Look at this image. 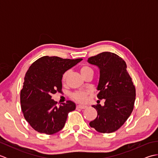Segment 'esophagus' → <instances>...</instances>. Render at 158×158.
<instances>
[{
  "label": "esophagus",
  "instance_id": "obj_1",
  "mask_svg": "<svg viewBox=\"0 0 158 158\" xmlns=\"http://www.w3.org/2000/svg\"><path fill=\"white\" fill-rule=\"evenodd\" d=\"M87 107H88V106H87L86 105H79L77 106V109H86Z\"/></svg>",
  "mask_w": 158,
  "mask_h": 158
}]
</instances>
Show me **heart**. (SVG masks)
Here are the masks:
<instances>
[{
	"instance_id": "obj_1",
	"label": "heart",
	"mask_w": 158,
	"mask_h": 158,
	"mask_svg": "<svg viewBox=\"0 0 158 158\" xmlns=\"http://www.w3.org/2000/svg\"><path fill=\"white\" fill-rule=\"evenodd\" d=\"M80 72H81V75L83 77L87 73L89 72H93V70L91 68H89L88 66H83L81 69H80ZM69 71H66L62 75V81L64 82L66 79L68 77ZM90 93L89 91H79L73 93L72 94V97L74 100H77L79 102H85L87 98H88V95Z\"/></svg>"
}]
</instances>
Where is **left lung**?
<instances>
[{
  "label": "left lung",
  "mask_w": 158,
  "mask_h": 158,
  "mask_svg": "<svg viewBox=\"0 0 158 158\" xmlns=\"http://www.w3.org/2000/svg\"><path fill=\"white\" fill-rule=\"evenodd\" d=\"M99 69L97 97L105 99V105H93L97 117L90 127L100 133H111L118 130L130 117L135 105L136 90L127 71L125 61L115 53L102 52L88 60Z\"/></svg>",
  "instance_id": "1"
}]
</instances>
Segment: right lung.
I'll return each instance as SVG.
<instances>
[{"label": "right lung", "instance_id": "add662e5", "mask_svg": "<svg viewBox=\"0 0 158 158\" xmlns=\"http://www.w3.org/2000/svg\"><path fill=\"white\" fill-rule=\"evenodd\" d=\"M83 59L43 56L30 66L20 92L22 110L26 120L40 133L53 135L65 125L69 112L76 109L70 100L56 106L52 96L62 92V75Z\"/></svg>", "mask_w": 158, "mask_h": 158}]
</instances>
